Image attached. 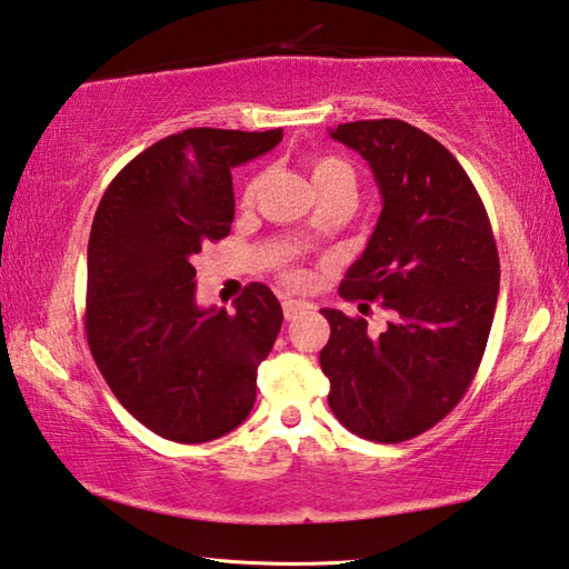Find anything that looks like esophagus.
<instances>
[{
  "instance_id": "34e87169",
  "label": "esophagus",
  "mask_w": 569,
  "mask_h": 569,
  "mask_svg": "<svg viewBox=\"0 0 569 569\" xmlns=\"http://www.w3.org/2000/svg\"><path fill=\"white\" fill-rule=\"evenodd\" d=\"M312 305L300 302V300H292V297H284L282 300V312H284V320H295L297 315H302L305 310H310Z\"/></svg>"
}]
</instances>
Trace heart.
Wrapping results in <instances>:
<instances>
[{"label": "heart", "mask_w": 569, "mask_h": 569, "mask_svg": "<svg viewBox=\"0 0 569 569\" xmlns=\"http://www.w3.org/2000/svg\"><path fill=\"white\" fill-rule=\"evenodd\" d=\"M310 179L320 197L337 194V197H345L347 202L352 204V199L357 194V172L350 162H345V159H337V157H315L310 162ZM254 194H257V179H252V182L244 187L242 202L252 204ZM307 232H310V229H307ZM284 277L295 284L305 282V274L295 267L287 269Z\"/></svg>", "instance_id": "obj_1"}]
</instances>
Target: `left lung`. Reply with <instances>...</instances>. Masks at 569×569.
<instances>
[{
	"instance_id": "1",
	"label": "left lung",
	"mask_w": 569,
	"mask_h": 569,
	"mask_svg": "<svg viewBox=\"0 0 569 569\" xmlns=\"http://www.w3.org/2000/svg\"><path fill=\"white\" fill-rule=\"evenodd\" d=\"M330 134L372 167L382 212L342 297L380 300L382 332L365 317L322 310L320 352L332 412L372 442H405L452 412L475 380L500 295V257L485 204L462 164L402 119H360Z\"/></svg>"
}]
</instances>
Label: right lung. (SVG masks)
Wrapping results in <instances>:
<instances>
[{
    "label": "right lung",
    "mask_w": 569,
    "mask_h": 569,
    "mask_svg": "<svg viewBox=\"0 0 569 569\" xmlns=\"http://www.w3.org/2000/svg\"><path fill=\"white\" fill-rule=\"evenodd\" d=\"M282 129L194 127L137 154L97 207L87 247L84 330L99 372L134 420L199 445L232 432L257 397V367L282 327L267 284L234 310L194 300V254L229 234L232 169L279 144Z\"/></svg>",
    "instance_id": "right-lung-1"
}]
</instances>
